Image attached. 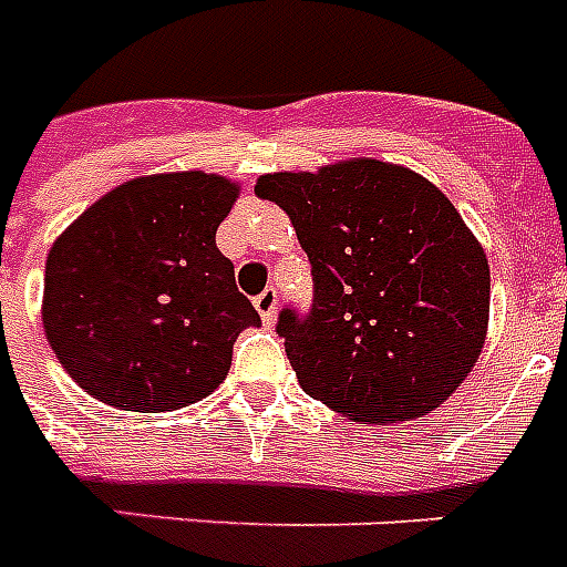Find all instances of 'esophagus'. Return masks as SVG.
Listing matches in <instances>:
<instances>
[{
    "label": "esophagus",
    "mask_w": 567,
    "mask_h": 567,
    "mask_svg": "<svg viewBox=\"0 0 567 567\" xmlns=\"http://www.w3.org/2000/svg\"><path fill=\"white\" fill-rule=\"evenodd\" d=\"M276 302H279V293H276V288H265L259 297L252 299V306H256V311H259L265 323H274Z\"/></svg>",
    "instance_id": "esophagus-1"
}]
</instances>
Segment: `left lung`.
Masks as SVG:
<instances>
[{
    "instance_id": "obj_1",
    "label": "left lung",
    "mask_w": 567,
    "mask_h": 567,
    "mask_svg": "<svg viewBox=\"0 0 567 567\" xmlns=\"http://www.w3.org/2000/svg\"><path fill=\"white\" fill-rule=\"evenodd\" d=\"M315 279L276 331L308 395L355 422L425 416L466 381L489 323V265L449 197L379 159L265 174Z\"/></svg>"
}]
</instances>
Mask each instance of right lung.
Returning a JSON list of instances; mask_svg holds the SVG:
<instances>
[{
  "mask_svg": "<svg viewBox=\"0 0 567 567\" xmlns=\"http://www.w3.org/2000/svg\"><path fill=\"white\" fill-rule=\"evenodd\" d=\"M236 183L151 174L90 206L45 259L43 326L72 379L122 411H177L218 388L261 326L215 247Z\"/></svg>",
  "mask_w": 567,
  "mask_h": 567,
  "instance_id": "obj_1",
  "label": "right lung"
}]
</instances>
